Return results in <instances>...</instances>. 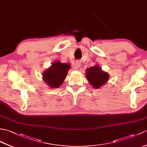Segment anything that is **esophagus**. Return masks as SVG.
<instances>
[{"mask_svg": "<svg viewBox=\"0 0 147 147\" xmlns=\"http://www.w3.org/2000/svg\"><path fill=\"white\" fill-rule=\"evenodd\" d=\"M80 66H81V62H80L79 61H76V63H75V67H76V69H79Z\"/></svg>", "mask_w": 147, "mask_h": 147, "instance_id": "obj_1", "label": "esophagus"}]
</instances>
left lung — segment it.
<instances>
[{"label": "left lung", "mask_w": 147, "mask_h": 147, "mask_svg": "<svg viewBox=\"0 0 147 147\" xmlns=\"http://www.w3.org/2000/svg\"><path fill=\"white\" fill-rule=\"evenodd\" d=\"M86 78L95 89H99L107 83L109 74L101 69L98 64L87 68L86 70Z\"/></svg>", "instance_id": "8db88e82"}]
</instances>
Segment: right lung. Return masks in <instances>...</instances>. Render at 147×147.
<instances>
[{
    "instance_id": "add662e5",
    "label": "right lung",
    "mask_w": 147,
    "mask_h": 147,
    "mask_svg": "<svg viewBox=\"0 0 147 147\" xmlns=\"http://www.w3.org/2000/svg\"><path fill=\"white\" fill-rule=\"evenodd\" d=\"M71 65L67 63H62L59 61H55L49 67L42 73V80L52 88H59L66 78Z\"/></svg>"
}]
</instances>
